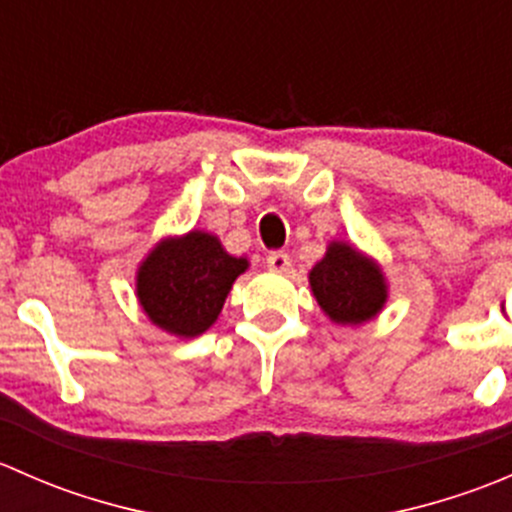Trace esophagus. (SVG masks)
I'll return each mask as SVG.
<instances>
[{
    "mask_svg": "<svg viewBox=\"0 0 512 512\" xmlns=\"http://www.w3.org/2000/svg\"><path fill=\"white\" fill-rule=\"evenodd\" d=\"M267 267H270L272 272H289L292 270V257H289V252H270L267 255Z\"/></svg>",
    "mask_w": 512,
    "mask_h": 512,
    "instance_id": "esophagus-1",
    "label": "esophagus"
}]
</instances>
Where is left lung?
Wrapping results in <instances>:
<instances>
[{"mask_svg": "<svg viewBox=\"0 0 512 512\" xmlns=\"http://www.w3.org/2000/svg\"><path fill=\"white\" fill-rule=\"evenodd\" d=\"M309 285L324 314L337 324L366 322L386 302L379 267L344 242L329 245L324 260L309 272Z\"/></svg>", "mask_w": 512, "mask_h": 512, "instance_id": "8db88e82", "label": "left lung"}]
</instances>
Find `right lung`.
Segmentation results:
<instances>
[{
    "mask_svg": "<svg viewBox=\"0 0 512 512\" xmlns=\"http://www.w3.org/2000/svg\"><path fill=\"white\" fill-rule=\"evenodd\" d=\"M247 260L223 250L218 237L193 230L163 240L138 270V299L153 324L178 337H198L218 319Z\"/></svg>",
    "mask_w": 512,
    "mask_h": 512,
    "instance_id": "1",
    "label": "right lung"
}]
</instances>
